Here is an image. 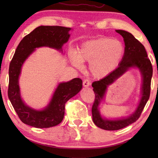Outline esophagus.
I'll list each match as a JSON object with an SVG mask.
<instances>
[{
	"mask_svg": "<svg viewBox=\"0 0 158 158\" xmlns=\"http://www.w3.org/2000/svg\"><path fill=\"white\" fill-rule=\"evenodd\" d=\"M83 85L84 87H89L90 85V82L88 79H85L84 81H83Z\"/></svg>",
	"mask_w": 158,
	"mask_h": 158,
	"instance_id": "1",
	"label": "esophagus"
}]
</instances>
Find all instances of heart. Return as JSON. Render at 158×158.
<instances>
[{
	"instance_id": "b5f03b06",
	"label": "heart",
	"mask_w": 158,
	"mask_h": 158,
	"mask_svg": "<svg viewBox=\"0 0 158 158\" xmlns=\"http://www.w3.org/2000/svg\"><path fill=\"white\" fill-rule=\"evenodd\" d=\"M125 52L123 43L118 40L100 37L85 41L77 53H72V64L81 69L83 63L89 62V71L96 79H102L115 70Z\"/></svg>"
}]
</instances>
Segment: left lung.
Listing matches in <instances>:
<instances>
[{"mask_svg": "<svg viewBox=\"0 0 158 158\" xmlns=\"http://www.w3.org/2000/svg\"><path fill=\"white\" fill-rule=\"evenodd\" d=\"M115 31L122 36L125 43V52L123 58L117 69L105 78L93 82L92 85L95 94V100L92 109L93 122L100 128L106 130L123 128L139 118L149 98L151 81L153 75L152 63L147 58V52L142 43L128 32L122 30H116ZM131 68H138L142 76V97L138 106L135 112L125 118L110 120L102 118L99 112V106L104 98L107 88Z\"/></svg>", "mask_w": 158, "mask_h": 158, "instance_id": "obj_1", "label": "left lung"}]
</instances>
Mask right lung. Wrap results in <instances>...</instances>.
Returning a JSON list of instances; mask_svg holds the SVG:
<instances>
[{
	"mask_svg": "<svg viewBox=\"0 0 158 158\" xmlns=\"http://www.w3.org/2000/svg\"><path fill=\"white\" fill-rule=\"evenodd\" d=\"M70 28L58 26H41L23 38L10 62L8 96L22 122L38 128L58 125L64 115L65 103L78 94L82 88V80L75 78L60 83L49 104L42 110H36L26 105L20 94L19 77L26 60L41 47L62 51V46L70 37Z\"/></svg>",
	"mask_w": 158,
	"mask_h": 158,
	"instance_id": "add662e5",
	"label": "right lung"
}]
</instances>
